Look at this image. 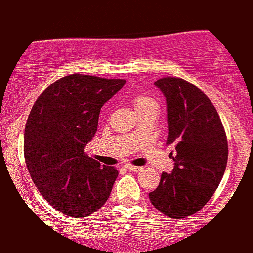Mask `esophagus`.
I'll list each match as a JSON object with an SVG mask.
<instances>
[{"instance_id":"obj_1","label":"esophagus","mask_w":253,"mask_h":253,"mask_svg":"<svg viewBox=\"0 0 253 253\" xmlns=\"http://www.w3.org/2000/svg\"><path fill=\"white\" fill-rule=\"evenodd\" d=\"M125 168L129 171H134V172H138V171H140L141 169H143L141 167H135V165H132V164H126L125 165Z\"/></svg>"}]
</instances>
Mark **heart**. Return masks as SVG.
I'll list each match as a JSON object with an SVG mask.
<instances>
[{"mask_svg":"<svg viewBox=\"0 0 253 253\" xmlns=\"http://www.w3.org/2000/svg\"><path fill=\"white\" fill-rule=\"evenodd\" d=\"M133 104H134L136 110L146 109L150 108V107H156L157 108L156 101L146 94H136L135 96L133 97Z\"/></svg>","mask_w":253,"mask_h":253,"instance_id":"b5f03b06","label":"heart"}]
</instances>
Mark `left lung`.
<instances>
[{"label":"left lung","mask_w":253,"mask_h":253,"mask_svg":"<svg viewBox=\"0 0 253 253\" xmlns=\"http://www.w3.org/2000/svg\"><path fill=\"white\" fill-rule=\"evenodd\" d=\"M167 98V145H175L172 173L163 172L150 201L164 215L183 219L195 214L215 193L228 159L225 128L215 107L193 83L179 77L157 80Z\"/></svg>","instance_id":"left-lung-1"}]
</instances>
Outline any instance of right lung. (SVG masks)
<instances>
[{
  "label": "right lung",
  "mask_w": 253,
  "mask_h": 253,
  "mask_svg": "<svg viewBox=\"0 0 253 253\" xmlns=\"http://www.w3.org/2000/svg\"><path fill=\"white\" fill-rule=\"evenodd\" d=\"M126 83L83 74L64 76L42 92L25 127L24 153L37 189L53 208L88 217L110 195L119 175L84 147L97 130L102 106Z\"/></svg>",
  "instance_id": "right-lung-1"
}]
</instances>
